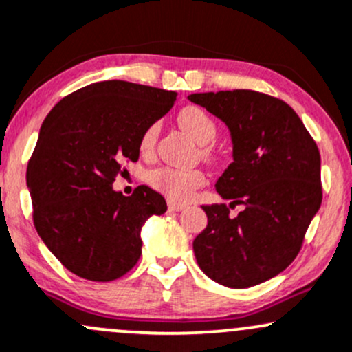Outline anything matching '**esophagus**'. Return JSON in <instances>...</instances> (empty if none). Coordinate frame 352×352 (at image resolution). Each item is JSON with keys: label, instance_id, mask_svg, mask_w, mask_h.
Instances as JSON below:
<instances>
[{"label": "esophagus", "instance_id": "esophagus-1", "mask_svg": "<svg viewBox=\"0 0 352 352\" xmlns=\"http://www.w3.org/2000/svg\"><path fill=\"white\" fill-rule=\"evenodd\" d=\"M168 208H170V210H173V212H179V210H184V208H187V204L172 202V200H170V202H168Z\"/></svg>", "mask_w": 352, "mask_h": 352}]
</instances>
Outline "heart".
<instances>
[{"instance_id": "b5f03b06", "label": "heart", "mask_w": 352, "mask_h": 352, "mask_svg": "<svg viewBox=\"0 0 352 352\" xmlns=\"http://www.w3.org/2000/svg\"><path fill=\"white\" fill-rule=\"evenodd\" d=\"M179 123L182 129L190 135L192 138L200 145H206L212 142L217 135V125L212 120L206 110L199 107H187L179 113ZM158 137V123H152L146 126L142 133L140 148L142 152H150L155 146ZM206 177L200 170L194 168H173L164 167L152 172L150 182L158 192L167 195L172 200H185L192 195L195 188L204 184Z\"/></svg>"}]
</instances>
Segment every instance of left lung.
Returning <instances> with one entry per match:
<instances>
[{
    "label": "left lung",
    "instance_id": "left-lung-1",
    "mask_svg": "<svg viewBox=\"0 0 352 352\" xmlns=\"http://www.w3.org/2000/svg\"><path fill=\"white\" fill-rule=\"evenodd\" d=\"M222 120L234 162L215 182L229 206H204L208 223L194 241L199 267L215 283L252 287L294 261L322 202L316 142L287 103L252 90L192 94ZM235 205L245 207L229 216Z\"/></svg>",
    "mask_w": 352,
    "mask_h": 352
}]
</instances>
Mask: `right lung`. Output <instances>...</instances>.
<instances>
[{
    "mask_svg": "<svg viewBox=\"0 0 352 352\" xmlns=\"http://www.w3.org/2000/svg\"><path fill=\"white\" fill-rule=\"evenodd\" d=\"M175 91L122 80L65 96L45 118L26 170L36 232L61 264L96 283L122 277L142 254V227L167 210L146 185L113 190L140 138L173 107Z\"/></svg>",
    "mask_w": 352,
    "mask_h": 352,
    "instance_id": "obj_1",
    "label": "right lung"
}]
</instances>
